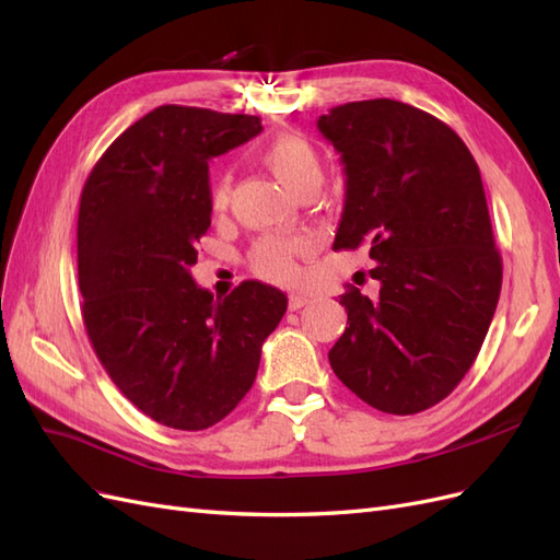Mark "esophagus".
<instances>
[{"label":"esophagus","mask_w":560,"mask_h":560,"mask_svg":"<svg viewBox=\"0 0 560 560\" xmlns=\"http://www.w3.org/2000/svg\"><path fill=\"white\" fill-rule=\"evenodd\" d=\"M308 301H311V296L301 294V292H292V294H290V308H292V311H299V308L306 306Z\"/></svg>","instance_id":"obj_1"}]
</instances>
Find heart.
I'll list each match as a JSON object with an SVG mask.
<instances>
[{"instance_id":"b5f03b06","label":"heart","mask_w":560,"mask_h":560,"mask_svg":"<svg viewBox=\"0 0 560 560\" xmlns=\"http://www.w3.org/2000/svg\"><path fill=\"white\" fill-rule=\"evenodd\" d=\"M261 161L292 194L306 189V186H319L325 171L322 161L311 142L296 135H280L270 140L264 151ZM231 182L229 175H219L212 182L210 202L214 210L226 208ZM308 247L301 238H278V235H266L249 252V268L264 280L270 282H290L296 276V257Z\"/></svg>"}]
</instances>
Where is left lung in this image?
Listing matches in <instances>:
<instances>
[{"mask_svg": "<svg viewBox=\"0 0 560 560\" xmlns=\"http://www.w3.org/2000/svg\"><path fill=\"white\" fill-rule=\"evenodd\" d=\"M317 128L341 154L346 206L334 249L369 247L381 282L348 311L329 364L383 413L411 416L448 397L495 315L502 259L479 165L432 114L397 100L338 105Z\"/></svg>", "mask_w": 560, "mask_h": 560, "instance_id": "8db88e82", "label": "left lung"}]
</instances>
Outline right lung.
Listing matches in <instances>:
<instances>
[{"mask_svg": "<svg viewBox=\"0 0 560 560\" xmlns=\"http://www.w3.org/2000/svg\"><path fill=\"white\" fill-rule=\"evenodd\" d=\"M259 132V116L163 105L118 135L83 184V325L114 385L165 428L226 418L287 311L270 284L245 280L214 299L189 273L210 229L208 161Z\"/></svg>", "mask_w": 560, "mask_h": 560, "instance_id": "add662e5", "label": "right lung"}]
</instances>
